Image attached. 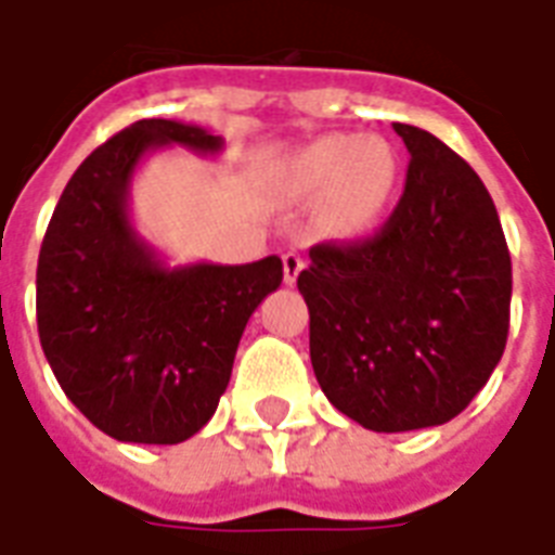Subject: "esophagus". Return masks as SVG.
<instances>
[{
    "label": "esophagus",
    "mask_w": 555,
    "mask_h": 555,
    "mask_svg": "<svg viewBox=\"0 0 555 555\" xmlns=\"http://www.w3.org/2000/svg\"><path fill=\"white\" fill-rule=\"evenodd\" d=\"M302 267H306L302 255H297V253L282 255V270H285V282H288V285H294V282H297V276L302 273Z\"/></svg>",
    "instance_id": "1"
}]
</instances>
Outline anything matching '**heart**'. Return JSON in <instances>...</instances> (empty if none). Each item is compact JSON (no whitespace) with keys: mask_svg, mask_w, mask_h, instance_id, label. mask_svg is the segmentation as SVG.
Here are the masks:
<instances>
[{"mask_svg":"<svg viewBox=\"0 0 555 555\" xmlns=\"http://www.w3.org/2000/svg\"><path fill=\"white\" fill-rule=\"evenodd\" d=\"M288 190L297 198L330 193V214L341 229H374L392 205L398 154L380 137H324L288 163Z\"/></svg>","mask_w":555,"mask_h":555,"instance_id":"obj_1","label":"heart"}]
</instances>
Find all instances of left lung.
<instances>
[{
	"label": "left lung",
	"mask_w": 555,
	"mask_h": 555,
	"mask_svg": "<svg viewBox=\"0 0 555 555\" xmlns=\"http://www.w3.org/2000/svg\"><path fill=\"white\" fill-rule=\"evenodd\" d=\"M392 127L410 151L392 217L365 241L312 246L297 276L318 384L380 434L457 416L502 360L512 309V255L481 178L428 130Z\"/></svg>",
	"instance_id": "8db88e82"
}]
</instances>
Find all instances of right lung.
<instances>
[{"instance_id":"right-lung-1","label":"right lung","mask_w":555,"mask_h":555,"mask_svg":"<svg viewBox=\"0 0 555 555\" xmlns=\"http://www.w3.org/2000/svg\"><path fill=\"white\" fill-rule=\"evenodd\" d=\"M163 145L217 154L205 127L145 118L67 181L38 255V336L65 396L121 442L175 446L217 413L246 321L282 261L166 267L130 222V178Z\"/></svg>"}]
</instances>
